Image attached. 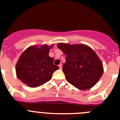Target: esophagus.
Listing matches in <instances>:
<instances>
[{
    "mask_svg": "<svg viewBox=\"0 0 120 120\" xmlns=\"http://www.w3.org/2000/svg\"><path fill=\"white\" fill-rule=\"evenodd\" d=\"M58 67H59V68H60V69H62V64H59V65H58Z\"/></svg>",
    "mask_w": 120,
    "mask_h": 120,
    "instance_id": "34e87169",
    "label": "esophagus"
}]
</instances>
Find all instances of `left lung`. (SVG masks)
Wrapping results in <instances>:
<instances>
[{"label": "left lung", "mask_w": 120, "mask_h": 120, "mask_svg": "<svg viewBox=\"0 0 120 120\" xmlns=\"http://www.w3.org/2000/svg\"><path fill=\"white\" fill-rule=\"evenodd\" d=\"M57 46L66 55L62 71L68 82L81 90L93 87L104 71L102 62L95 51L83 44L60 43Z\"/></svg>", "instance_id": "left-lung-1"}]
</instances>
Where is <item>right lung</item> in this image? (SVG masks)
<instances>
[{"label": "right lung", "instance_id": "right-lung-1", "mask_svg": "<svg viewBox=\"0 0 120 120\" xmlns=\"http://www.w3.org/2000/svg\"><path fill=\"white\" fill-rule=\"evenodd\" d=\"M53 45H33L23 51L15 65L18 79L30 88L38 87L49 81L53 73L59 69L53 64V58L49 56Z\"/></svg>", "mask_w": 120, "mask_h": 120}]
</instances>
